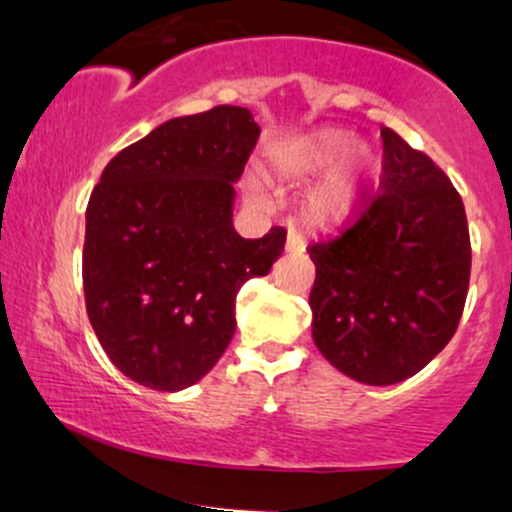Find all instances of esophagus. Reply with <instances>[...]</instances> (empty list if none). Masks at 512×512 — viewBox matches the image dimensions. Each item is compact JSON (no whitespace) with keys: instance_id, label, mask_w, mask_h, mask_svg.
<instances>
[{"instance_id":"1","label":"esophagus","mask_w":512,"mask_h":512,"mask_svg":"<svg viewBox=\"0 0 512 512\" xmlns=\"http://www.w3.org/2000/svg\"><path fill=\"white\" fill-rule=\"evenodd\" d=\"M303 250H306V240H303L301 233H296V230H289V235H286V252L301 255Z\"/></svg>"}]
</instances>
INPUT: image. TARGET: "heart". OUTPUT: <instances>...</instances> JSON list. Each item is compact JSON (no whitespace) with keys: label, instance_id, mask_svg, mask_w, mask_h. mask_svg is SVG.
<instances>
[{"label":"heart","instance_id":"heart-1","mask_svg":"<svg viewBox=\"0 0 512 512\" xmlns=\"http://www.w3.org/2000/svg\"><path fill=\"white\" fill-rule=\"evenodd\" d=\"M352 138L340 131H325L296 148L286 157V172L291 177H313L333 167L350 148ZM376 170V157L369 150H357L340 170L318 184L303 201L301 213L313 228H338L357 209L364 184Z\"/></svg>","mask_w":512,"mask_h":512}]
</instances>
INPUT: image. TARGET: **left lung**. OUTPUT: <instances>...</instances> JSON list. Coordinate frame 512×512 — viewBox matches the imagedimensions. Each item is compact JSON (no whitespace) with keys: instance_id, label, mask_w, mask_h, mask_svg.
<instances>
[{"instance_id":"1","label":"left lung","mask_w":512,"mask_h":512,"mask_svg":"<svg viewBox=\"0 0 512 512\" xmlns=\"http://www.w3.org/2000/svg\"><path fill=\"white\" fill-rule=\"evenodd\" d=\"M381 140V192L308 247L313 340L335 369L372 386L398 384L445 350L471 274L462 196L396 131Z\"/></svg>"}]
</instances>
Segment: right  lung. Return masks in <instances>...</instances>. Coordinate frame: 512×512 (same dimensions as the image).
<instances>
[{
    "label": "right lung",
    "mask_w": 512,
    "mask_h": 512,
    "mask_svg": "<svg viewBox=\"0 0 512 512\" xmlns=\"http://www.w3.org/2000/svg\"><path fill=\"white\" fill-rule=\"evenodd\" d=\"M260 126L243 106L165 121L123 148L87 204L82 284L111 362L155 391H182L226 352L235 296L265 277L286 230L245 240L233 228V182Z\"/></svg>",
    "instance_id": "add662e5"
}]
</instances>
